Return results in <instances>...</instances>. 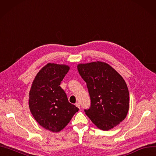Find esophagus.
Returning <instances> with one entry per match:
<instances>
[{"label": "esophagus", "instance_id": "obj_1", "mask_svg": "<svg viewBox=\"0 0 156 156\" xmlns=\"http://www.w3.org/2000/svg\"><path fill=\"white\" fill-rule=\"evenodd\" d=\"M75 106H76V107H77L79 109H80V104H79V103H76V104H75Z\"/></svg>", "mask_w": 156, "mask_h": 156}]
</instances>
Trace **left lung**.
<instances>
[{
	"label": "left lung",
	"mask_w": 156,
	"mask_h": 156,
	"mask_svg": "<svg viewBox=\"0 0 156 156\" xmlns=\"http://www.w3.org/2000/svg\"><path fill=\"white\" fill-rule=\"evenodd\" d=\"M89 92L91 106L86 115L98 129L108 130L123 121L129 109V92L125 80L106 62L77 65Z\"/></svg>",
	"instance_id": "obj_1"
}]
</instances>
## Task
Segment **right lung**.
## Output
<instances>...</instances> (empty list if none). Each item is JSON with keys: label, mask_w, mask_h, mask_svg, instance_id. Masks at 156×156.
Here are the masks:
<instances>
[{"label": "right lung", "mask_w": 156, "mask_h": 156, "mask_svg": "<svg viewBox=\"0 0 156 156\" xmlns=\"http://www.w3.org/2000/svg\"><path fill=\"white\" fill-rule=\"evenodd\" d=\"M69 70L66 64L48 63L38 72L29 91L31 114L42 127L53 133L64 129L79 111L60 86Z\"/></svg>", "instance_id": "1"}]
</instances>
